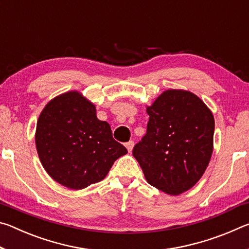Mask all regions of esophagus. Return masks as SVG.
Segmentation results:
<instances>
[{
    "instance_id": "34e87169",
    "label": "esophagus",
    "mask_w": 249,
    "mask_h": 249,
    "mask_svg": "<svg viewBox=\"0 0 249 249\" xmlns=\"http://www.w3.org/2000/svg\"><path fill=\"white\" fill-rule=\"evenodd\" d=\"M125 146H126V148H127V150L130 153V151H132V149H133V147H134V142L129 141V142H126Z\"/></svg>"
}]
</instances>
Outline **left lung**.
<instances>
[{
    "label": "left lung",
    "instance_id": "obj_1",
    "mask_svg": "<svg viewBox=\"0 0 249 249\" xmlns=\"http://www.w3.org/2000/svg\"><path fill=\"white\" fill-rule=\"evenodd\" d=\"M147 132L133 148L147 182L168 195L191 189L213 151L214 117L203 101L183 90H167L147 107Z\"/></svg>",
    "mask_w": 249,
    "mask_h": 249
}]
</instances>
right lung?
<instances>
[{
	"label": "right lung",
	"mask_w": 249,
	"mask_h": 249,
	"mask_svg": "<svg viewBox=\"0 0 249 249\" xmlns=\"http://www.w3.org/2000/svg\"><path fill=\"white\" fill-rule=\"evenodd\" d=\"M36 148L41 165L65 187L80 190L107 177L127 149L113 138L111 126L77 91L57 96L37 122Z\"/></svg>",
	"instance_id": "add662e5"
}]
</instances>
